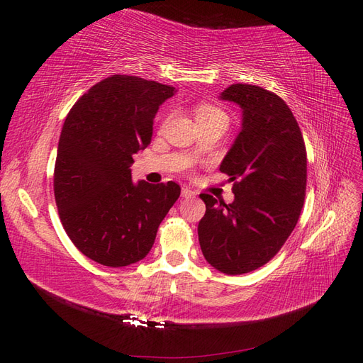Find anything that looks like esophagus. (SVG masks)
<instances>
[{"label":"esophagus","mask_w":363,"mask_h":363,"mask_svg":"<svg viewBox=\"0 0 363 363\" xmlns=\"http://www.w3.org/2000/svg\"><path fill=\"white\" fill-rule=\"evenodd\" d=\"M182 196L183 199H192V196H195V192L188 186H184V188H182Z\"/></svg>","instance_id":"1"}]
</instances>
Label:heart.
I'll return each mask as SVG.
<instances>
[{
    "label": "heart",
    "instance_id": "b5f03b06",
    "mask_svg": "<svg viewBox=\"0 0 363 363\" xmlns=\"http://www.w3.org/2000/svg\"><path fill=\"white\" fill-rule=\"evenodd\" d=\"M212 116H225L219 108L211 104H200L196 107V119L201 118H212Z\"/></svg>",
    "mask_w": 363,
    "mask_h": 363
}]
</instances>
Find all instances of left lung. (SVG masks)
<instances>
[{"label": "left lung", "instance_id": "1", "mask_svg": "<svg viewBox=\"0 0 363 363\" xmlns=\"http://www.w3.org/2000/svg\"><path fill=\"white\" fill-rule=\"evenodd\" d=\"M221 100L242 108V125L219 171L233 183V203L201 194L199 224L204 259L228 276L255 271L277 255L298 221L307 157L298 123L279 95L232 84Z\"/></svg>", "mask_w": 363, "mask_h": 363}]
</instances>
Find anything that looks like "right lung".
<instances>
[{"mask_svg": "<svg viewBox=\"0 0 363 363\" xmlns=\"http://www.w3.org/2000/svg\"><path fill=\"white\" fill-rule=\"evenodd\" d=\"M175 87L135 75L92 86L69 111L60 133L54 196L65 232L104 267L144 259L180 196L174 182L133 183V155L150 145L159 106Z\"/></svg>", "mask_w": 363, "mask_h": 363, "instance_id": "add662e5", "label": "right lung"}]
</instances>
